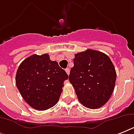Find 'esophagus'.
I'll use <instances>...</instances> for the list:
<instances>
[{"label":"esophagus","mask_w":134,"mask_h":134,"mask_svg":"<svg viewBox=\"0 0 134 134\" xmlns=\"http://www.w3.org/2000/svg\"><path fill=\"white\" fill-rule=\"evenodd\" d=\"M65 71H66V72H67V74H68V75H69V72H70V69H69V68H67V69H65Z\"/></svg>","instance_id":"34e87169"}]
</instances>
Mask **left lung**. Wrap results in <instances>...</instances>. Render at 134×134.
<instances>
[{
  "label": "left lung",
  "instance_id": "left-lung-1",
  "mask_svg": "<svg viewBox=\"0 0 134 134\" xmlns=\"http://www.w3.org/2000/svg\"><path fill=\"white\" fill-rule=\"evenodd\" d=\"M69 80L79 101L87 108L95 109L104 106L112 95L116 71L107 55L88 49L75 54Z\"/></svg>",
  "mask_w": 134,
  "mask_h": 134
}]
</instances>
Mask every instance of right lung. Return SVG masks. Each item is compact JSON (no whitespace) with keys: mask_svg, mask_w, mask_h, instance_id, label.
Segmentation results:
<instances>
[{"mask_svg":"<svg viewBox=\"0 0 134 134\" xmlns=\"http://www.w3.org/2000/svg\"><path fill=\"white\" fill-rule=\"evenodd\" d=\"M68 75L48 54H34L18 68L16 85L22 97L32 108L44 110L58 103Z\"/></svg>","mask_w":134,"mask_h":134,"instance_id":"add662e5","label":"right lung"}]
</instances>
